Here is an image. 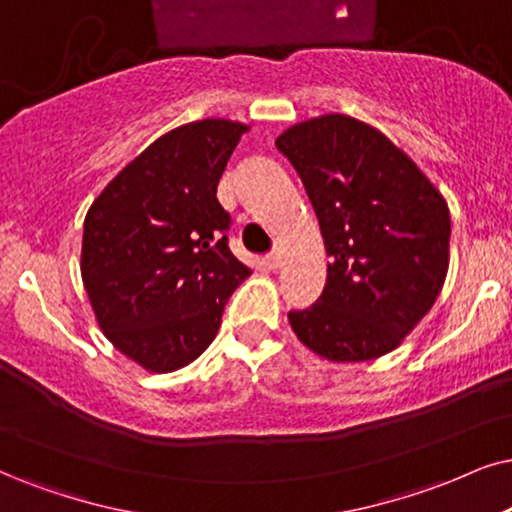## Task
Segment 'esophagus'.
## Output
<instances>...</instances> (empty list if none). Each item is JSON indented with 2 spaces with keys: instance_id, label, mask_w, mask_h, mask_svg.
<instances>
[{
  "instance_id": "34e87169",
  "label": "esophagus",
  "mask_w": 512,
  "mask_h": 512,
  "mask_svg": "<svg viewBox=\"0 0 512 512\" xmlns=\"http://www.w3.org/2000/svg\"><path fill=\"white\" fill-rule=\"evenodd\" d=\"M281 260H283V250L281 248L271 250L269 255H267V267L269 269H278V267H281Z\"/></svg>"
}]
</instances>
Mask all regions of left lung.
I'll list each match as a JSON object with an SVG mask.
<instances>
[{
    "instance_id": "1",
    "label": "left lung",
    "mask_w": 512,
    "mask_h": 512,
    "mask_svg": "<svg viewBox=\"0 0 512 512\" xmlns=\"http://www.w3.org/2000/svg\"><path fill=\"white\" fill-rule=\"evenodd\" d=\"M319 217L328 262L319 300L288 321L335 364L401 345L430 312L449 269L442 193L380 129L342 113L297 122L276 139Z\"/></svg>"
}]
</instances>
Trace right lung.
Masks as SVG:
<instances>
[{
    "mask_svg": "<svg viewBox=\"0 0 512 512\" xmlns=\"http://www.w3.org/2000/svg\"><path fill=\"white\" fill-rule=\"evenodd\" d=\"M248 125L208 118L155 139L84 217L82 283L118 352L151 373L208 349L250 269L229 250L217 184Z\"/></svg>",
    "mask_w": 512,
    "mask_h": 512,
    "instance_id": "add662e5",
    "label": "right lung"
}]
</instances>
